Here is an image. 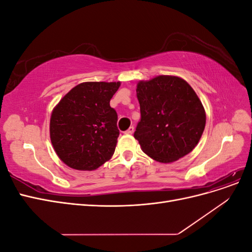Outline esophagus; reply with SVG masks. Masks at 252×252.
I'll return each mask as SVG.
<instances>
[{"instance_id":"1","label":"esophagus","mask_w":252,"mask_h":252,"mask_svg":"<svg viewBox=\"0 0 252 252\" xmlns=\"http://www.w3.org/2000/svg\"><path fill=\"white\" fill-rule=\"evenodd\" d=\"M133 131H134V127H133V126H130V127H129V128L127 129V130L125 131V133H126V134H132Z\"/></svg>"}]
</instances>
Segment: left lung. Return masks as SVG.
Masks as SVG:
<instances>
[{"label": "left lung", "mask_w": 252, "mask_h": 252, "mask_svg": "<svg viewBox=\"0 0 252 252\" xmlns=\"http://www.w3.org/2000/svg\"><path fill=\"white\" fill-rule=\"evenodd\" d=\"M141 121L134 138L158 162L185 157L199 143L206 124L205 109L189 84L172 75H158L136 86Z\"/></svg>", "instance_id": "left-lung-1"}]
</instances>
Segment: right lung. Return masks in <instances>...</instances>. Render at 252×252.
Segmentation results:
<instances>
[{
    "instance_id": "1",
    "label": "right lung",
    "mask_w": 252,
    "mask_h": 252,
    "mask_svg": "<svg viewBox=\"0 0 252 252\" xmlns=\"http://www.w3.org/2000/svg\"><path fill=\"white\" fill-rule=\"evenodd\" d=\"M120 82H85L52 110L50 140L58 157L77 170H94L114 154L120 130L110 100Z\"/></svg>"
}]
</instances>
